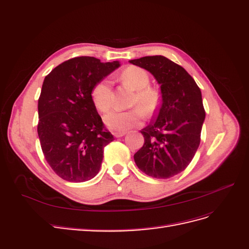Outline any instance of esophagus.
Returning <instances> with one entry per match:
<instances>
[{
  "instance_id": "esophagus-1",
  "label": "esophagus",
  "mask_w": 249,
  "mask_h": 249,
  "mask_svg": "<svg viewBox=\"0 0 249 249\" xmlns=\"http://www.w3.org/2000/svg\"><path fill=\"white\" fill-rule=\"evenodd\" d=\"M113 135H114V136H115L116 138H119V137L124 136L125 132H114V133H113Z\"/></svg>"
}]
</instances>
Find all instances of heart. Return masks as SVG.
Instances as JSON below:
<instances>
[{
  "mask_svg": "<svg viewBox=\"0 0 249 249\" xmlns=\"http://www.w3.org/2000/svg\"><path fill=\"white\" fill-rule=\"evenodd\" d=\"M120 80L125 86L136 91L133 97V104L138 105L143 112L139 108L127 111L113 110L105 115L104 123L112 131L125 132L141 124L143 113L146 116L153 115L159 107L160 97L157 91L148 88L150 83L149 76L140 67H127L120 74ZM91 97L97 110L101 112L110 110L113 105V92L110 81L102 80L96 83L92 88Z\"/></svg>",
  "mask_w": 249,
  "mask_h": 249,
  "instance_id": "obj_1",
  "label": "heart"
}]
</instances>
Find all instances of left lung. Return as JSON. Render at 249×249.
Segmentation results:
<instances>
[{"label": "left lung", "instance_id": "8db88e82", "mask_svg": "<svg viewBox=\"0 0 249 249\" xmlns=\"http://www.w3.org/2000/svg\"><path fill=\"white\" fill-rule=\"evenodd\" d=\"M160 84L162 103L155 119L140 132L144 144L134 155L145 175L169 178L186 169L200 143L205 122L200 89L182 66L164 56L130 60Z\"/></svg>", "mask_w": 249, "mask_h": 249}]
</instances>
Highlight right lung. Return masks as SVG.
I'll use <instances>...</instances> for the list:
<instances>
[{"instance_id": "obj_1", "label": "right lung", "mask_w": 249, "mask_h": 249, "mask_svg": "<svg viewBox=\"0 0 249 249\" xmlns=\"http://www.w3.org/2000/svg\"><path fill=\"white\" fill-rule=\"evenodd\" d=\"M120 66L94 57H76L44 78L38 100L37 133L42 153L57 176L82 183L100 171L104 147L114 140L105 127L91 91Z\"/></svg>"}]
</instances>
